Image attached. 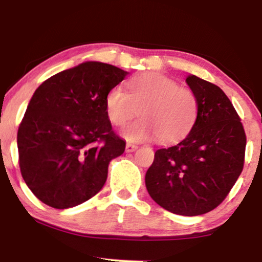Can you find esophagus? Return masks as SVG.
<instances>
[{
	"mask_svg": "<svg viewBox=\"0 0 262 262\" xmlns=\"http://www.w3.org/2000/svg\"><path fill=\"white\" fill-rule=\"evenodd\" d=\"M138 146L134 145V144H130V143H127V145H125V151L127 152H133L137 150Z\"/></svg>",
	"mask_w": 262,
	"mask_h": 262,
	"instance_id": "obj_1",
	"label": "esophagus"
}]
</instances>
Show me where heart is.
<instances>
[{"label": "heart", "instance_id": "obj_1", "mask_svg": "<svg viewBox=\"0 0 262 262\" xmlns=\"http://www.w3.org/2000/svg\"><path fill=\"white\" fill-rule=\"evenodd\" d=\"M129 141H148L158 137L160 143H172L186 137L197 119V96L187 87L158 73L141 74L128 82V92L113 87L106 96V113L110 122L123 127Z\"/></svg>", "mask_w": 262, "mask_h": 262}]
</instances>
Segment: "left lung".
<instances>
[{"instance_id": "8db88e82", "label": "left lung", "mask_w": 262, "mask_h": 262, "mask_svg": "<svg viewBox=\"0 0 262 262\" xmlns=\"http://www.w3.org/2000/svg\"><path fill=\"white\" fill-rule=\"evenodd\" d=\"M197 96V119L175 146L155 151L146 171L150 197L180 215H201L218 207L244 167L246 135L227 95L208 81L188 75Z\"/></svg>"}]
</instances>
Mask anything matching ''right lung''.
I'll return each mask as SVG.
<instances>
[{"instance_id": "obj_1", "label": "right lung", "mask_w": 262, "mask_h": 262, "mask_svg": "<svg viewBox=\"0 0 262 262\" xmlns=\"http://www.w3.org/2000/svg\"><path fill=\"white\" fill-rule=\"evenodd\" d=\"M127 75L117 66L86 61L35 90L17 144L23 180L43 203L71 208L103 187L110 161L125 149L107 117L106 96Z\"/></svg>"}]
</instances>
